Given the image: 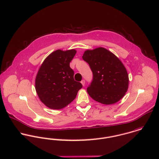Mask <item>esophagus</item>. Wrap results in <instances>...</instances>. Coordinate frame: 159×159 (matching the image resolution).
<instances>
[{
    "instance_id": "esophagus-1",
    "label": "esophagus",
    "mask_w": 159,
    "mask_h": 159,
    "mask_svg": "<svg viewBox=\"0 0 159 159\" xmlns=\"http://www.w3.org/2000/svg\"><path fill=\"white\" fill-rule=\"evenodd\" d=\"M81 83L82 85L84 86V84H85V81L83 80H82V81H81Z\"/></svg>"
}]
</instances>
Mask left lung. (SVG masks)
Returning <instances> with one entry per match:
<instances>
[{
	"label": "left lung",
	"mask_w": 159,
	"mask_h": 159,
	"mask_svg": "<svg viewBox=\"0 0 159 159\" xmlns=\"http://www.w3.org/2000/svg\"><path fill=\"white\" fill-rule=\"evenodd\" d=\"M82 58L93 74V81L87 88L90 97L106 105L121 99L129 87V75L121 61L103 47L87 50Z\"/></svg>",
	"instance_id": "obj_1"
}]
</instances>
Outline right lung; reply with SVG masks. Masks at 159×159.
Masks as SVG:
<instances>
[{
  "instance_id": "1",
  "label": "right lung",
  "mask_w": 159,
  "mask_h": 159,
  "mask_svg": "<svg viewBox=\"0 0 159 159\" xmlns=\"http://www.w3.org/2000/svg\"><path fill=\"white\" fill-rule=\"evenodd\" d=\"M75 49L57 50L50 53L41 65L35 78V89L40 101L48 107L60 109L71 103L82 88L74 80L70 63Z\"/></svg>"
}]
</instances>
